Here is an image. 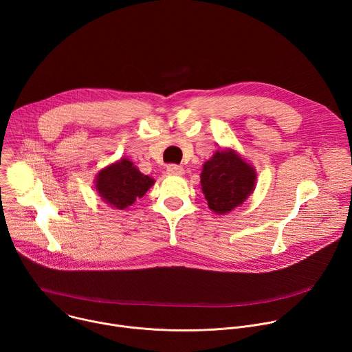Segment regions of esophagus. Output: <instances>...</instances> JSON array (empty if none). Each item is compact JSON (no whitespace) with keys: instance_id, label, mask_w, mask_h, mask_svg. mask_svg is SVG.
Here are the masks:
<instances>
[{"instance_id":"obj_1","label":"esophagus","mask_w":352,"mask_h":352,"mask_svg":"<svg viewBox=\"0 0 352 352\" xmlns=\"http://www.w3.org/2000/svg\"><path fill=\"white\" fill-rule=\"evenodd\" d=\"M167 173H168L170 175H184L185 170H184L182 167H179V166L170 164V166H167Z\"/></svg>"}]
</instances>
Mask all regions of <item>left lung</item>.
<instances>
[{
  "label": "left lung",
  "mask_w": 352,
  "mask_h": 352,
  "mask_svg": "<svg viewBox=\"0 0 352 352\" xmlns=\"http://www.w3.org/2000/svg\"><path fill=\"white\" fill-rule=\"evenodd\" d=\"M256 181L255 167L231 147L216 150L200 173V189L208 206L220 216L241 206L254 193Z\"/></svg>",
  "instance_id": "obj_1"
}]
</instances>
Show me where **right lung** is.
<instances>
[{
	"label": "right lung",
	"mask_w": 352,
	"mask_h": 352,
	"mask_svg": "<svg viewBox=\"0 0 352 352\" xmlns=\"http://www.w3.org/2000/svg\"><path fill=\"white\" fill-rule=\"evenodd\" d=\"M153 185L155 179L142 174L126 157L106 166L94 178L97 195L104 204L117 210H126Z\"/></svg>",
	"instance_id": "obj_1"
}]
</instances>
